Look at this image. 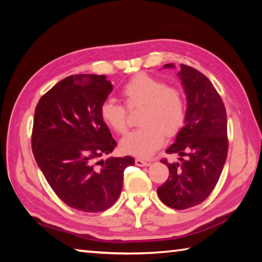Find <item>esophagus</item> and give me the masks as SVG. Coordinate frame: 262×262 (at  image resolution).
<instances>
[{
    "label": "esophagus",
    "instance_id": "1",
    "mask_svg": "<svg viewBox=\"0 0 262 262\" xmlns=\"http://www.w3.org/2000/svg\"><path fill=\"white\" fill-rule=\"evenodd\" d=\"M135 164H136L137 166H149L150 165V162L143 161V159H141V158H136L135 159Z\"/></svg>",
    "mask_w": 262,
    "mask_h": 262
}]
</instances>
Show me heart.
I'll return each instance as SVG.
<instances>
[{"instance_id": "heart-1", "label": "heart", "mask_w": 262, "mask_h": 262, "mask_svg": "<svg viewBox=\"0 0 262 262\" xmlns=\"http://www.w3.org/2000/svg\"><path fill=\"white\" fill-rule=\"evenodd\" d=\"M121 96L129 110L142 107L137 122L141 127L121 140L123 152L148 158L162 147L166 136H173L184 126L186 101L179 89L148 74L132 77L121 88ZM101 120L118 134L128 129L127 111L112 99L101 103Z\"/></svg>"}]
</instances>
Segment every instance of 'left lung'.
<instances>
[{"label": "left lung", "mask_w": 262, "mask_h": 262, "mask_svg": "<svg viewBox=\"0 0 262 262\" xmlns=\"http://www.w3.org/2000/svg\"><path fill=\"white\" fill-rule=\"evenodd\" d=\"M167 63L164 68H174ZM178 76L187 98L185 126L167 154H178V163L166 164L168 179L157 188L163 203L173 209L200 205L215 188L228 155L227 112L221 96L205 75L180 64Z\"/></svg>", "instance_id": "left-lung-1"}]
</instances>
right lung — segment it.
<instances>
[{
  "label": "right lung",
  "mask_w": 262,
  "mask_h": 262,
  "mask_svg": "<svg viewBox=\"0 0 262 262\" xmlns=\"http://www.w3.org/2000/svg\"><path fill=\"white\" fill-rule=\"evenodd\" d=\"M113 85L105 75H72L55 84L37 104L32 151L52 189L77 210L108 209L122 189L123 171L134 158L108 157L117 142L99 107Z\"/></svg>",
  "instance_id": "1"
}]
</instances>
